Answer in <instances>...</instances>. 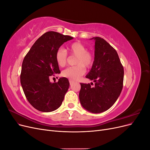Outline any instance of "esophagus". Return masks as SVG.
Listing matches in <instances>:
<instances>
[{
  "instance_id": "esophagus-1",
  "label": "esophagus",
  "mask_w": 150,
  "mask_h": 150,
  "mask_svg": "<svg viewBox=\"0 0 150 150\" xmlns=\"http://www.w3.org/2000/svg\"><path fill=\"white\" fill-rule=\"evenodd\" d=\"M73 83H74V81H73L71 80V79H69V83H70V84H71V85L73 84Z\"/></svg>"
}]
</instances>
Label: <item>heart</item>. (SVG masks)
Here are the masks:
<instances>
[{"instance_id":"obj_1","label":"heart","mask_w":150,"mask_h":150,"mask_svg":"<svg viewBox=\"0 0 150 150\" xmlns=\"http://www.w3.org/2000/svg\"><path fill=\"white\" fill-rule=\"evenodd\" d=\"M72 55L76 56L75 64L76 66L67 68L62 72V76L71 80H77L85 73V67H90L93 64L94 58L92 54L86 51V47L79 42L72 43L68 48ZM67 60L65 50L60 47L56 53V61L59 66L64 67Z\"/></svg>"}]
</instances>
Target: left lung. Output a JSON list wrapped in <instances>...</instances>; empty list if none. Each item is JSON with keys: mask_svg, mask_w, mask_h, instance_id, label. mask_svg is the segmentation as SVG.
I'll list each match as a JSON object with an SVG mask.
<instances>
[{"mask_svg": "<svg viewBox=\"0 0 150 150\" xmlns=\"http://www.w3.org/2000/svg\"><path fill=\"white\" fill-rule=\"evenodd\" d=\"M95 41L94 62L86 78L95 85L81 83L79 100L82 106L93 113L110 109L120 96L123 85L124 69L116 50L105 40L93 38Z\"/></svg>", "mask_w": 150, "mask_h": 150, "instance_id": "left-lung-1", "label": "left lung"}]
</instances>
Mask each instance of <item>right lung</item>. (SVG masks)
Here are the masks:
<instances>
[{
	"label": "right lung",
	"mask_w": 150,
	"mask_h": 150,
	"mask_svg": "<svg viewBox=\"0 0 150 150\" xmlns=\"http://www.w3.org/2000/svg\"><path fill=\"white\" fill-rule=\"evenodd\" d=\"M72 39L57 32H47L36 40L24 59L21 84L28 101L38 111H55L64 100L69 81L63 77L57 83H51L49 77L61 73L56 61V51Z\"/></svg>",
	"instance_id": "add662e5"
}]
</instances>
